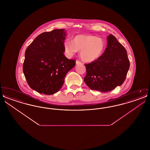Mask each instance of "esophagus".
Returning a JSON list of instances; mask_svg holds the SVG:
<instances>
[{"label": "esophagus", "mask_w": 150, "mask_h": 150, "mask_svg": "<svg viewBox=\"0 0 150 150\" xmlns=\"http://www.w3.org/2000/svg\"><path fill=\"white\" fill-rule=\"evenodd\" d=\"M76 64H81V62H80V61H79L78 60H77L76 61Z\"/></svg>", "instance_id": "34e87169"}]
</instances>
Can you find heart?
<instances>
[{"mask_svg":"<svg viewBox=\"0 0 150 150\" xmlns=\"http://www.w3.org/2000/svg\"><path fill=\"white\" fill-rule=\"evenodd\" d=\"M64 49L69 56H72L80 51V57L86 62L97 60L105 50L103 40L93 35L79 34L73 38L72 42L67 39L64 41Z\"/></svg>","mask_w":150,"mask_h":150,"instance_id":"b5f03b06","label":"heart"}]
</instances>
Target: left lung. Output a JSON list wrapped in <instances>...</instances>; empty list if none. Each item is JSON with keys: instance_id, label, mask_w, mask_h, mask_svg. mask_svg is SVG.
<instances>
[{"instance_id": "obj_1", "label": "left lung", "mask_w": 150, "mask_h": 150, "mask_svg": "<svg viewBox=\"0 0 150 150\" xmlns=\"http://www.w3.org/2000/svg\"><path fill=\"white\" fill-rule=\"evenodd\" d=\"M107 48L97 60L86 64L84 82L94 91H111L125 81L130 67L125 48L114 36H107Z\"/></svg>"}]
</instances>
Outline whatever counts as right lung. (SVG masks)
Wrapping results in <instances>:
<instances>
[{"instance_id":"add662e5","label":"right lung","mask_w":150,"mask_h":150,"mask_svg":"<svg viewBox=\"0 0 150 150\" xmlns=\"http://www.w3.org/2000/svg\"><path fill=\"white\" fill-rule=\"evenodd\" d=\"M64 29H55L38 36L26 48L23 72L30 87L37 92L50 95L63 86L67 73L76 61L65 57Z\"/></svg>"}]
</instances>
